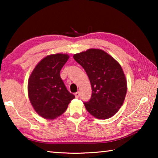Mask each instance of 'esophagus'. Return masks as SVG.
<instances>
[{
    "label": "esophagus",
    "instance_id": "esophagus-1",
    "mask_svg": "<svg viewBox=\"0 0 158 158\" xmlns=\"http://www.w3.org/2000/svg\"><path fill=\"white\" fill-rule=\"evenodd\" d=\"M74 95H75V97H76L77 98H78L79 97V95H80L79 92H77V93H74Z\"/></svg>",
    "mask_w": 158,
    "mask_h": 158
}]
</instances>
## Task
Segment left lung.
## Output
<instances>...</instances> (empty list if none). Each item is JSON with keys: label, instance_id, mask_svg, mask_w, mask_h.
I'll use <instances>...</instances> for the list:
<instances>
[{"label": "left lung", "instance_id": "left-lung-1", "mask_svg": "<svg viewBox=\"0 0 158 158\" xmlns=\"http://www.w3.org/2000/svg\"><path fill=\"white\" fill-rule=\"evenodd\" d=\"M73 58L84 69L91 84V98L84 102L86 110L97 118L113 116L121 107L127 93L121 66L100 49H89Z\"/></svg>", "mask_w": 158, "mask_h": 158}]
</instances>
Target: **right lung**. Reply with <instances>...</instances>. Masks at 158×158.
<instances>
[{
    "instance_id": "right-lung-1",
    "label": "right lung",
    "mask_w": 158,
    "mask_h": 158,
    "mask_svg": "<svg viewBox=\"0 0 158 158\" xmlns=\"http://www.w3.org/2000/svg\"><path fill=\"white\" fill-rule=\"evenodd\" d=\"M69 56L57 53L48 56L36 65L28 84L31 103L40 116L53 119L60 116L75 98L67 90L60 76V69Z\"/></svg>"
}]
</instances>
